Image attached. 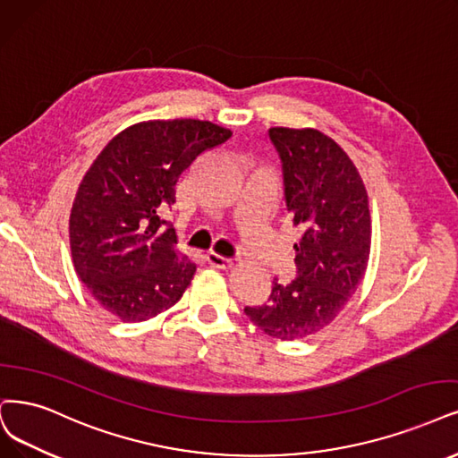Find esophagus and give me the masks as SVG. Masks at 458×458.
<instances>
[{
	"mask_svg": "<svg viewBox=\"0 0 458 458\" xmlns=\"http://www.w3.org/2000/svg\"><path fill=\"white\" fill-rule=\"evenodd\" d=\"M208 262L213 266V267H218V269H228L233 266V260L232 259H226V257H220L216 255V252H209L208 255Z\"/></svg>",
	"mask_w": 458,
	"mask_h": 458,
	"instance_id": "esophagus-1",
	"label": "esophagus"
}]
</instances>
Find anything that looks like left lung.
Instances as JSON below:
<instances>
[{"mask_svg":"<svg viewBox=\"0 0 458 458\" xmlns=\"http://www.w3.org/2000/svg\"><path fill=\"white\" fill-rule=\"evenodd\" d=\"M284 175L286 208L301 228L298 277L276 283L267 303L245 308L281 342L323 332L344 311L366 274L371 249L368 192L347 152L315 128H269Z\"/></svg>","mask_w":458,"mask_h":458,"instance_id":"obj_1","label":"left lung"}]
</instances>
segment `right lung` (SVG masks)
I'll use <instances>...</instances> for the list:
<instances>
[{
  "label": "right lung",
  "mask_w": 458,
  "mask_h": 458,
  "mask_svg": "<svg viewBox=\"0 0 458 458\" xmlns=\"http://www.w3.org/2000/svg\"><path fill=\"white\" fill-rule=\"evenodd\" d=\"M232 138V130L198 118L131 124L84 174L70 215L72 259L101 308L141 323L174 308L196 274L177 249L162 213L192 162Z\"/></svg>",
  "instance_id": "obj_1"
}]
</instances>
